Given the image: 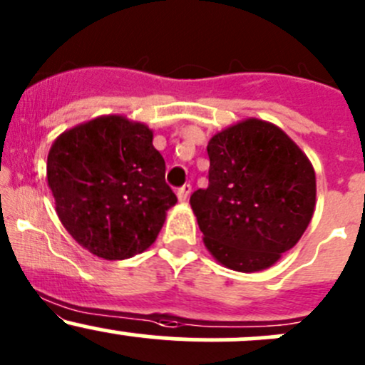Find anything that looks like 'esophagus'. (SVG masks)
<instances>
[{
	"label": "esophagus",
	"instance_id": "esophagus-1",
	"mask_svg": "<svg viewBox=\"0 0 365 365\" xmlns=\"http://www.w3.org/2000/svg\"><path fill=\"white\" fill-rule=\"evenodd\" d=\"M190 192H192V187H190V183H185V185L180 187L176 195H178L180 201H187V197H189Z\"/></svg>",
	"mask_w": 365,
	"mask_h": 365
}]
</instances>
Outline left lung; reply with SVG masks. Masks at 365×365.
<instances>
[{
    "instance_id": "1",
    "label": "left lung",
    "mask_w": 365,
    "mask_h": 365,
    "mask_svg": "<svg viewBox=\"0 0 365 365\" xmlns=\"http://www.w3.org/2000/svg\"><path fill=\"white\" fill-rule=\"evenodd\" d=\"M206 150L208 189L190 195L206 248L229 269H267L312 220V163L282 129L259 118L215 134Z\"/></svg>"
}]
</instances>
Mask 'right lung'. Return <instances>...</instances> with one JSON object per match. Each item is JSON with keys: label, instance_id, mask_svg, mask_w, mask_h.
<instances>
[{"label": "right lung", "instance_id": "right-lung-1", "mask_svg": "<svg viewBox=\"0 0 365 365\" xmlns=\"http://www.w3.org/2000/svg\"><path fill=\"white\" fill-rule=\"evenodd\" d=\"M153 134L118 115L63 133L47 159L59 220L94 255L122 260L147 250L176 195Z\"/></svg>", "mask_w": 365, "mask_h": 365}]
</instances>
